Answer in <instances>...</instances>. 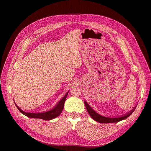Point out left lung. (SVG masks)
Instances as JSON below:
<instances>
[{
	"instance_id": "left-lung-1",
	"label": "left lung",
	"mask_w": 151,
	"mask_h": 151,
	"mask_svg": "<svg viewBox=\"0 0 151 151\" xmlns=\"http://www.w3.org/2000/svg\"><path fill=\"white\" fill-rule=\"evenodd\" d=\"M84 103L86 107V109H87L89 115H90V116L94 119L96 121L99 122L100 123H103V124H107V123H113V122H117L121 121H122L124 119H125L126 118H127L128 116H130L133 112L134 111L136 107L137 106V105L134 107L133 109H132V110H131L130 111H129L128 113L121 116H116V117H112V118H110V117H106L103 115H100L99 114L97 113L92 107L88 104V103L84 101Z\"/></svg>"
}]
</instances>
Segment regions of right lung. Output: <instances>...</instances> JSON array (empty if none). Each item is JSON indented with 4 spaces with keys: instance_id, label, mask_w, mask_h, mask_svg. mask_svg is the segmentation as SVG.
<instances>
[{
    "instance_id": "right-lung-1",
    "label": "right lung",
    "mask_w": 151,
    "mask_h": 151,
    "mask_svg": "<svg viewBox=\"0 0 151 151\" xmlns=\"http://www.w3.org/2000/svg\"><path fill=\"white\" fill-rule=\"evenodd\" d=\"M69 91L65 94L64 96L57 104L52 109L47 111L46 112H40V113H30V112H25L23 110H21L19 107L17 105V104L15 103V106L18 108V109L19 111V112L23 114V115H26V116L29 118H39V119H44V120H51L52 119L55 118L56 117L58 116L62 112L63 108H64V103H65L67 96L68 94Z\"/></svg>"
}]
</instances>
